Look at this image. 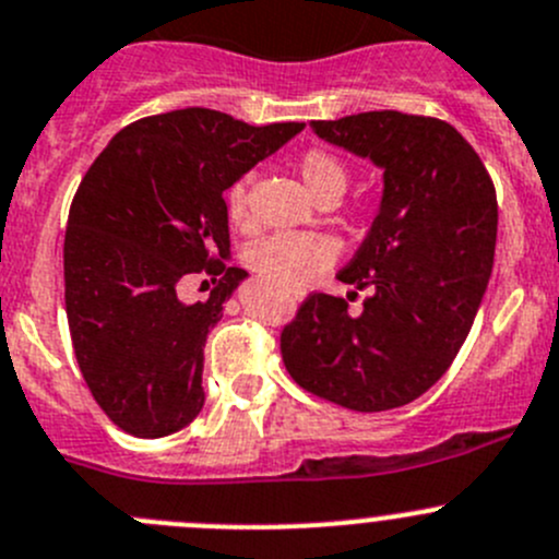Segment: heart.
I'll return each instance as SVG.
<instances>
[{
	"label": "heart",
	"mask_w": 559,
	"mask_h": 559,
	"mask_svg": "<svg viewBox=\"0 0 559 559\" xmlns=\"http://www.w3.org/2000/svg\"><path fill=\"white\" fill-rule=\"evenodd\" d=\"M299 175L318 203H337L348 189V169L329 151H307L299 158ZM247 203L249 178H241L227 191V214L233 222L247 219ZM332 243L316 236H299V233H276V236L263 238L249 252V265L274 288L283 290L307 288L332 265Z\"/></svg>",
	"instance_id": "heart-1"
}]
</instances>
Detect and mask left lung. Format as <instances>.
Here are the masks:
<instances>
[{
    "label": "left lung",
    "mask_w": 559,
    "mask_h": 559,
    "mask_svg": "<svg viewBox=\"0 0 559 559\" xmlns=\"http://www.w3.org/2000/svg\"><path fill=\"white\" fill-rule=\"evenodd\" d=\"M310 129L384 173L373 225L337 274L373 294L359 316L312 294L283 332L285 368L350 412L401 408L448 373L475 323L497 249V191L475 147L436 117L359 111Z\"/></svg>",
    "instance_id": "obj_1"
}]
</instances>
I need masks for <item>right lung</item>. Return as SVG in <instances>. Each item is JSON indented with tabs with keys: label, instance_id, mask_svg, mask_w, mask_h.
<instances>
[{
	"label": "right lung",
	"instance_id": "add662e5",
	"mask_svg": "<svg viewBox=\"0 0 559 559\" xmlns=\"http://www.w3.org/2000/svg\"><path fill=\"white\" fill-rule=\"evenodd\" d=\"M305 123L249 126L189 106L109 140L79 183L66 230V312L90 392L140 439L186 428L205 403V343L247 271L230 252L225 191ZM221 285L186 306L183 275Z\"/></svg>",
	"mask_w": 559,
	"mask_h": 559
}]
</instances>
